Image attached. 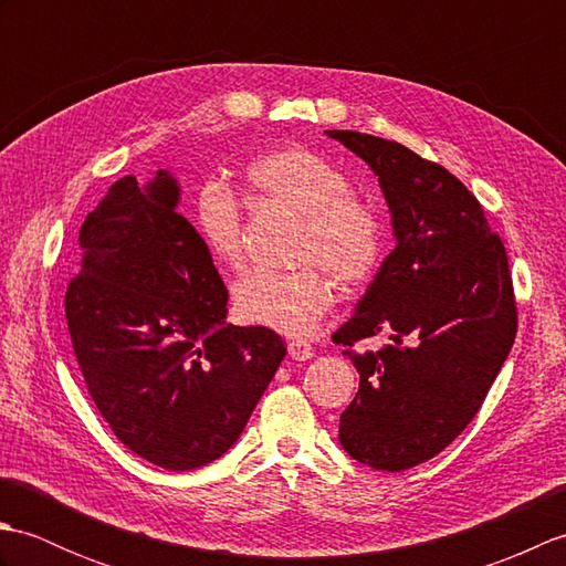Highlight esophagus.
<instances>
[{
    "mask_svg": "<svg viewBox=\"0 0 566 566\" xmlns=\"http://www.w3.org/2000/svg\"><path fill=\"white\" fill-rule=\"evenodd\" d=\"M286 350H290V357L296 359V363H306V359L314 357V347L304 340H292L286 345Z\"/></svg>",
    "mask_w": 566,
    "mask_h": 566,
    "instance_id": "1",
    "label": "esophagus"
}]
</instances>
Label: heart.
<instances>
[{
  "instance_id": "1",
  "label": "heart",
  "mask_w": 566,
  "mask_h": 566,
  "mask_svg": "<svg viewBox=\"0 0 566 566\" xmlns=\"http://www.w3.org/2000/svg\"><path fill=\"white\" fill-rule=\"evenodd\" d=\"M260 207L302 219L298 260L318 262L343 284H359L381 255V223L369 203L347 195L345 177L306 148H280L252 160L243 172ZM195 226L211 258L235 270L243 262V221L233 197L219 185L199 191ZM335 302L331 276L316 264L290 272H252L235 284L240 321L292 338L314 333Z\"/></svg>"
}]
</instances>
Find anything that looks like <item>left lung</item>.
<instances>
[{"instance_id":"left-lung-1","label":"left lung","mask_w":566,"mask_h":566,"mask_svg":"<svg viewBox=\"0 0 566 566\" xmlns=\"http://www.w3.org/2000/svg\"><path fill=\"white\" fill-rule=\"evenodd\" d=\"M326 136L377 175L396 238L353 318L333 333L345 347L389 340L343 353L359 389L338 438L353 460L403 472L460 436L506 363L518 328L506 248L482 203L442 165L357 130Z\"/></svg>"}]
</instances>
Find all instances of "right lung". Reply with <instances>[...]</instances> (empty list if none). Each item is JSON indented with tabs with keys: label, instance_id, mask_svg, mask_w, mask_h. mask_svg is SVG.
Listing matches in <instances>:
<instances>
[{
	"label": "right lung",
	"instance_id": "add662e5",
	"mask_svg": "<svg viewBox=\"0 0 566 566\" xmlns=\"http://www.w3.org/2000/svg\"><path fill=\"white\" fill-rule=\"evenodd\" d=\"M177 203L167 170L112 185L80 228L65 318L114 436L143 460L189 472L233 448L286 347L270 328L226 323L228 290Z\"/></svg>",
	"mask_w": 566,
	"mask_h": 566
}]
</instances>
